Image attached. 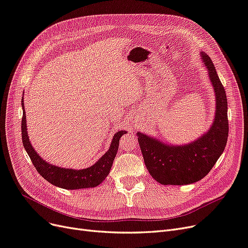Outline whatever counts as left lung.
<instances>
[{
    "label": "left lung",
    "mask_w": 248,
    "mask_h": 248,
    "mask_svg": "<svg viewBox=\"0 0 248 248\" xmlns=\"http://www.w3.org/2000/svg\"><path fill=\"white\" fill-rule=\"evenodd\" d=\"M209 78L214 89L216 110L210 129L197 140L181 146L163 144L138 132L144 161L157 182L163 185H187L200 181L212 170L227 145L229 136L228 100L211 58L202 52Z\"/></svg>",
    "instance_id": "left-lung-1"
}]
</instances>
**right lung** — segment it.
Instances as JSON below:
<instances>
[{
  "label": "right lung",
  "mask_w": 248,
  "mask_h": 248,
  "mask_svg": "<svg viewBox=\"0 0 248 248\" xmlns=\"http://www.w3.org/2000/svg\"><path fill=\"white\" fill-rule=\"evenodd\" d=\"M22 103V119H21V139L22 145H24L26 151L30 158L32 160L37 171L52 185L58 186L60 188L65 189H80L89 188V187L98 186L104 179L108 175L111 169L112 162L119 148V140L121 139L123 134L127 131L120 130L118 131L114 138H112L110 147L108 151L104 154L101 158L97 161L92 167L82 169V170H73L65 169L52 166V164L43 160L38 155L32 144L29 140L28 131H27V121H26V111L24 100Z\"/></svg>",
  "instance_id": "add662e5"
}]
</instances>
